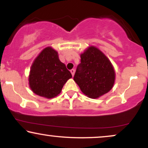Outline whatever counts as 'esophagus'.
Here are the masks:
<instances>
[{
	"mask_svg": "<svg viewBox=\"0 0 148 148\" xmlns=\"http://www.w3.org/2000/svg\"><path fill=\"white\" fill-rule=\"evenodd\" d=\"M70 72H71V73H72V76H74V72H75V70H74V69H71V70H70Z\"/></svg>",
	"mask_w": 148,
	"mask_h": 148,
	"instance_id": "1",
	"label": "esophagus"
}]
</instances>
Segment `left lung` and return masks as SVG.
Wrapping results in <instances>:
<instances>
[{
  "instance_id": "obj_1",
  "label": "left lung",
  "mask_w": 148,
  "mask_h": 148,
  "mask_svg": "<svg viewBox=\"0 0 148 148\" xmlns=\"http://www.w3.org/2000/svg\"><path fill=\"white\" fill-rule=\"evenodd\" d=\"M74 80L86 96L97 99L108 92L115 83L113 64L103 53L94 46L88 47L81 54Z\"/></svg>"
}]
</instances>
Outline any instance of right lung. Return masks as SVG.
I'll return each instance as SVG.
<instances>
[{
  "label": "right lung",
  "instance_id": "right-lung-1",
  "mask_svg": "<svg viewBox=\"0 0 148 148\" xmlns=\"http://www.w3.org/2000/svg\"><path fill=\"white\" fill-rule=\"evenodd\" d=\"M72 77L52 47H46L32 64L28 76L29 86L37 95L51 99L61 92L67 80Z\"/></svg>",
  "mask_w": 148,
  "mask_h": 148
}]
</instances>
